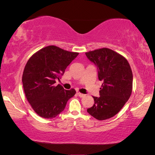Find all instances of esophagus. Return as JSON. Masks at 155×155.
I'll return each instance as SVG.
<instances>
[{
    "instance_id": "obj_1",
    "label": "esophagus",
    "mask_w": 155,
    "mask_h": 155,
    "mask_svg": "<svg viewBox=\"0 0 155 155\" xmlns=\"http://www.w3.org/2000/svg\"><path fill=\"white\" fill-rule=\"evenodd\" d=\"M77 95H78V96L81 97V98H83V97L85 96V94H81V93H80V92H77Z\"/></svg>"
}]
</instances>
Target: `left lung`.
Segmentation results:
<instances>
[{"label": "left lung", "instance_id": "1", "mask_svg": "<svg viewBox=\"0 0 155 155\" xmlns=\"http://www.w3.org/2000/svg\"><path fill=\"white\" fill-rule=\"evenodd\" d=\"M98 69L103 81L100 96H93L94 105L87 111L94 118L104 120L116 115L129 99L133 87V73L129 64L121 54L103 48L85 53Z\"/></svg>", "mask_w": 155, "mask_h": 155}]
</instances>
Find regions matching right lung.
<instances>
[{"instance_id": "add662e5", "label": "right lung", "mask_w": 155, "mask_h": 155, "mask_svg": "<svg viewBox=\"0 0 155 155\" xmlns=\"http://www.w3.org/2000/svg\"><path fill=\"white\" fill-rule=\"evenodd\" d=\"M78 54L48 46L28 59L22 74L23 88L28 103L40 117H55L64 111L68 100L74 96V89L65 90L54 83Z\"/></svg>"}]
</instances>
